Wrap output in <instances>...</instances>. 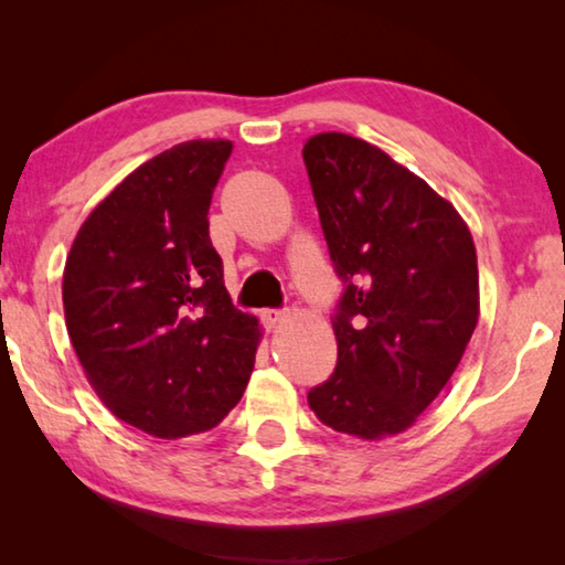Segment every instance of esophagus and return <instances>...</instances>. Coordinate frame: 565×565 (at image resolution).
I'll return each mask as SVG.
<instances>
[{
	"mask_svg": "<svg viewBox=\"0 0 565 565\" xmlns=\"http://www.w3.org/2000/svg\"><path fill=\"white\" fill-rule=\"evenodd\" d=\"M284 317H286V313L281 309H264L262 311V321H264L266 329H274L276 323L284 321Z\"/></svg>",
	"mask_w": 565,
	"mask_h": 565,
	"instance_id": "obj_1",
	"label": "esophagus"
}]
</instances>
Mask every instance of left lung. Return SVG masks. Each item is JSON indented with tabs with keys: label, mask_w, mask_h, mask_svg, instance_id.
Instances as JSON below:
<instances>
[{
	"label": "left lung",
	"mask_w": 565,
	"mask_h": 565,
	"mask_svg": "<svg viewBox=\"0 0 565 565\" xmlns=\"http://www.w3.org/2000/svg\"><path fill=\"white\" fill-rule=\"evenodd\" d=\"M303 164L343 284L339 359L309 391L333 431L401 434L454 376L478 321L471 232L424 179L349 134L306 141Z\"/></svg>",
	"instance_id": "left-lung-1"
}]
</instances>
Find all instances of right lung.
I'll return each mask as SVG.
<instances>
[{
  "mask_svg": "<svg viewBox=\"0 0 565 565\" xmlns=\"http://www.w3.org/2000/svg\"><path fill=\"white\" fill-rule=\"evenodd\" d=\"M232 141L161 151L94 209L66 256V331L114 416L157 438L214 428L244 396L259 321L238 311L209 236Z\"/></svg>",
  "mask_w": 565,
  "mask_h": 565,
  "instance_id": "1",
  "label": "right lung"
}]
</instances>
